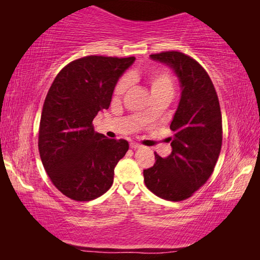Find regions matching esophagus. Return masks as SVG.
<instances>
[{
  "instance_id": "34e87169",
  "label": "esophagus",
  "mask_w": 260,
  "mask_h": 260,
  "mask_svg": "<svg viewBox=\"0 0 260 260\" xmlns=\"http://www.w3.org/2000/svg\"><path fill=\"white\" fill-rule=\"evenodd\" d=\"M129 147L132 149H140V148H142V146H141V144H139V143H131Z\"/></svg>"
}]
</instances>
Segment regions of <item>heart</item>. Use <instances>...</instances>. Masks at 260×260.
Masks as SVG:
<instances>
[{
    "instance_id": "obj_1",
    "label": "heart",
    "mask_w": 260,
    "mask_h": 260,
    "mask_svg": "<svg viewBox=\"0 0 260 260\" xmlns=\"http://www.w3.org/2000/svg\"><path fill=\"white\" fill-rule=\"evenodd\" d=\"M139 79V76L135 72L129 73L127 78L121 79L118 82V85L114 88L113 91V100L118 101L121 99V96L126 93L127 88H128V82H134ZM149 89H150L151 96L153 100L166 98L170 99L173 96L174 93V81L171 74L166 71H155L150 73L147 78ZM150 112L147 111L143 113L144 117H150Z\"/></svg>"
}]
</instances>
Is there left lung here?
<instances>
[{
	"label": "left lung",
	"instance_id": "left-lung-1",
	"mask_svg": "<svg viewBox=\"0 0 260 260\" xmlns=\"http://www.w3.org/2000/svg\"><path fill=\"white\" fill-rule=\"evenodd\" d=\"M179 78L181 98L170 128L172 152L143 171L149 190L160 199L187 200L212 174L221 150L222 120L217 91L209 74L191 57L180 51L150 55Z\"/></svg>",
	"mask_w": 260,
	"mask_h": 260
}]
</instances>
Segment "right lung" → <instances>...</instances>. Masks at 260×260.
Returning <instances> with one entry per match:
<instances>
[{
    "label": "right lung",
    "mask_w": 260,
    "mask_h": 260,
    "mask_svg": "<svg viewBox=\"0 0 260 260\" xmlns=\"http://www.w3.org/2000/svg\"><path fill=\"white\" fill-rule=\"evenodd\" d=\"M135 57L87 56L57 74L43 103L39 151L55 187L73 201H91L113 183L114 167L128 150L126 140L108 139L93 120L109 109L118 80Z\"/></svg>",
    "instance_id": "right-lung-1"
}]
</instances>
